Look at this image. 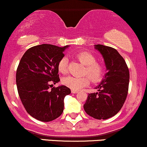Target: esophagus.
Listing matches in <instances>:
<instances>
[{
	"label": "esophagus",
	"instance_id": "obj_1",
	"mask_svg": "<svg viewBox=\"0 0 147 147\" xmlns=\"http://www.w3.org/2000/svg\"><path fill=\"white\" fill-rule=\"evenodd\" d=\"M71 92H72V93L76 94V93H77V92H79V91H78V90H71Z\"/></svg>",
	"mask_w": 147,
	"mask_h": 147
}]
</instances>
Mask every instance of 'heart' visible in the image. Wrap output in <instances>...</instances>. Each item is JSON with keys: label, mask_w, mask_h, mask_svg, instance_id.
I'll use <instances>...</instances> for the list:
<instances>
[{"label": "heart", "mask_w": 147, "mask_h": 147, "mask_svg": "<svg viewBox=\"0 0 147 147\" xmlns=\"http://www.w3.org/2000/svg\"><path fill=\"white\" fill-rule=\"evenodd\" d=\"M78 59L86 65L84 75H87L91 80L97 82L102 79L104 75V69L100 64L95 63V57L88 52H82L77 55ZM68 59L63 57L58 63V70L61 73L65 74L68 72ZM63 84L67 87L75 90H79L90 84V79L88 77H76L68 76L63 79Z\"/></svg>", "instance_id": "heart-1"}]
</instances>
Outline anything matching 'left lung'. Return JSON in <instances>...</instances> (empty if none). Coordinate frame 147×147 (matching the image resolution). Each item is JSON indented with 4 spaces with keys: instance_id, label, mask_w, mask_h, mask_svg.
I'll list each match as a JSON object with an SVG mask.
<instances>
[{
    "instance_id": "obj_1",
    "label": "left lung",
    "mask_w": 147,
    "mask_h": 147,
    "mask_svg": "<svg viewBox=\"0 0 147 147\" xmlns=\"http://www.w3.org/2000/svg\"><path fill=\"white\" fill-rule=\"evenodd\" d=\"M95 49L102 55L107 72L95 87L97 92L88 94L84 109L95 119H106L115 115L125 102L129 71L124 58L115 49L99 44L95 45Z\"/></svg>"
}]
</instances>
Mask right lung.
Returning a JSON list of instances; mask_svg holds the SVG:
<instances>
[{"instance_id":"obj_1","label":"right lung","mask_w":147,"mask_h":147,"mask_svg":"<svg viewBox=\"0 0 147 147\" xmlns=\"http://www.w3.org/2000/svg\"><path fill=\"white\" fill-rule=\"evenodd\" d=\"M68 47L50 44L32 47L18 64L16 82L20 99L27 112L41 122L59 117L63 111L64 98L71 92L65 86L52 87L59 82L58 63Z\"/></svg>"}]
</instances>
